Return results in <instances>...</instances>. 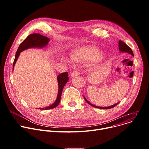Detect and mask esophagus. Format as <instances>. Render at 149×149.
Masks as SVG:
<instances>
[{
  "label": "esophagus",
  "mask_w": 149,
  "mask_h": 149,
  "mask_svg": "<svg viewBox=\"0 0 149 149\" xmlns=\"http://www.w3.org/2000/svg\"><path fill=\"white\" fill-rule=\"evenodd\" d=\"M79 72L78 71H73V72L71 74V77H77V76L79 75Z\"/></svg>",
  "instance_id": "34e87169"
}]
</instances>
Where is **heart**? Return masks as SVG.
<instances>
[{
	"instance_id": "obj_1",
	"label": "heart",
	"mask_w": 149,
	"mask_h": 149,
	"mask_svg": "<svg viewBox=\"0 0 149 149\" xmlns=\"http://www.w3.org/2000/svg\"><path fill=\"white\" fill-rule=\"evenodd\" d=\"M71 58L74 61L82 62L91 59L99 60L101 58V55L97 48L86 45L74 49L71 54Z\"/></svg>"
}]
</instances>
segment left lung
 Segmentation results:
<instances>
[{"label": "left lung", "mask_w": 149, "mask_h": 149, "mask_svg": "<svg viewBox=\"0 0 149 149\" xmlns=\"http://www.w3.org/2000/svg\"><path fill=\"white\" fill-rule=\"evenodd\" d=\"M118 47H119V50H120V51H121V52H127V53H129V54H131L132 55L134 56V54H133V51H132V49H131V48H130L128 45H127V44H125L123 41H122V40H119V42H118ZM84 98L85 99V100L86 101V102H87L88 104H89L90 105L93 106V107H94L98 108V109H112V108L114 107L115 106H116V105H117L120 102H117V104H114L113 105L109 106V107H98V106H96V105H93V104H91V103H90L88 100H87V99H86V98H85L84 97Z\"/></svg>", "instance_id": "left-lung-1"}]
</instances>
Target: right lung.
I'll return each mask as SVG.
<instances>
[{
	"instance_id": "obj_1",
	"label": "right lung",
	"mask_w": 149,
	"mask_h": 149,
	"mask_svg": "<svg viewBox=\"0 0 149 149\" xmlns=\"http://www.w3.org/2000/svg\"><path fill=\"white\" fill-rule=\"evenodd\" d=\"M50 39L45 36L42 35L39 33H32L29 35L21 43L16 51V55H15V58L13 63V70L15 66V63L17 61V58L19 56V54L21 52H22L25 49H28L29 48H43L45 47L48 42H49ZM58 95L56 101L50 106H48L45 108H42L39 109L40 110H49L52 109L56 107V106L58 105L61 97L62 94V92L63 90V87H64L65 85L67 84L69 79V77L68 76V72H63L60 74L58 77Z\"/></svg>"
}]
</instances>
